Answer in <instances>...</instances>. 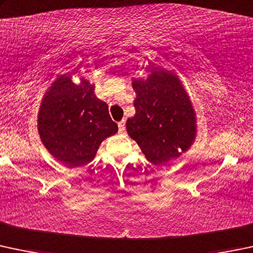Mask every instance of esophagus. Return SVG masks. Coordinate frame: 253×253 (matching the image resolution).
Masks as SVG:
<instances>
[{
    "label": "esophagus",
    "instance_id": "esophagus-1",
    "mask_svg": "<svg viewBox=\"0 0 253 253\" xmlns=\"http://www.w3.org/2000/svg\"><path fill=\"white\" fill-rule=\"evenodd\" d=\"M125 128H126V124H125V120H122V121L119 122V132H120V133H124Z\"/></svg>",
    "mask_w": 253,
    "mask_h": 253
}]
</instances>
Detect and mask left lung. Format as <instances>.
<instances>
[{"mask_svg":"<svg viewBox=\"0 0 253 253\" xmlns=\"http://www.w3.org/2000/svg\"><path fill=\"white\" fill-rule=\"evenodd\" d=\"M135 115L126 122L127 133L154 165L177 159L196 137V116L180 80L156 69L147 79H133Z\"/></svg>","mask_w":253,"mask_h":253,"instance_id":"1","label":"left lung"}]
</instances>
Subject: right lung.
<instances>
[{
    "instance_id": "1",
    "label": "right lung",
    "mask_w": 253,
    "mask_h": 253,
    "mask_svg": "<svg viewBox=\"0 0 253 253\" xmlns=\"http://www.w3.org/2000/svg\"><path fill=\"white\" fill-rule=\"evenodd\" d=\"M37 128L42 143L58 161L80 167L94 159L105 138L118 132L108 104L94 94V84L59 76L44 93Z\"/></svg>"
}]
</instances>
